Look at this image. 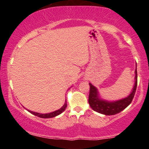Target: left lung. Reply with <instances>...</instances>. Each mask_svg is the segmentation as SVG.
I'll return each instance as SVG.
<instances>
[{"label":"left lung","instance_id":"1","mask_svg":"<svg viewBox=\"0 0 149 149\" xmlns=\"http://www.w3.org/2000/svg\"><path fill=\"white\" fill-rule=\"evenodd\" d=\"M89 104L91 108L98 112L99 113L104 115L110 116L115 115L119 113L121 111L125 109L131 103L134 95L136 93V86H137V72L136 68L135 70V84L132 92L127 97L122 98L121 100H118L116 101H108L106 100L101 99L98 94V89L95 87L93 84L89 83Z\"/></svg>","mask_w":149,"mask_h":149}]
</instances>
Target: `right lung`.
Segmentation results:
<instances>
[{
    "label": "right lung",
    "mask_w": 149,
    "mask_h": 149,
    "mask_svg": "<svg viewBox=\"0 0 149 149\" xmlns=\"http://www.w3.org/2000/svg\"><path fill=\"white\" fill-rule=\"evenodd\" d=\"M66 107H67V104H66V101H65V103L64 104V105L61 108L59 109V110H56V111H54V112H52V113H50L42 114V113H36V112H33V111H30V110H28V111L30 112V113H31L32 114H33V115L36 116H38V117H40V118H44V119H48V118H53V117H55V116H58V115H60V114H61L62 113H63V112L65 110Z\"/></svg>",
    "instance_id": "obj_1"
}]
</instances>
